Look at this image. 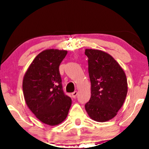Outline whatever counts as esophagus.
Listing matches in <instances>:
<instances>
[{
	"label": "esophagus",
	"mask_w": 149,
	"mask_h": 149,
	"mask_svg": "<svg viewBox=\"0 0 149 149\" xmlns=\"http://www.w3.org/2000/svg\"><path fill=\"white\" fill-rule=\"evenodd\" d=\"M77 95V91H74V92H73V93H72V96L73 98H75V97H76Z\"/></svg>",
	"instance_id": "1"
}]
</instances>
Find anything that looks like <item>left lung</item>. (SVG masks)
<instances>
[{
  "instance_id": "8db88e82",
  "label": "left lung",
  "mask_w": 149,
  "mask_h": 149,
  "mask_svg": "<svg viewBox=\"0 0 149 149\" xmlns=\"http://www.w3.org/2000/svg\"><path fill=\"white\" fill-rule=\"evenodd\" d=\"M91 96L85 105L93 120L103 122L112 119L125 101L127 78L119 64L102 50L85 49Z\"/></svg>"
}]
</instances>
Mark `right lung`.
I'll list each match as a JSON object with an SVG mask.
<instances>
[{"label": "right lung", "mask_w": 149, "mask_h": 149, "mask_svg": "<svg viewBox=\"0 0 149 149\" xmlns=\"http://www.w3.org/2000/svg\"><path fill=\"white\" fill-rule=\"evenodd\" d=\"M66 50L48 49L35 58L25 74L23 92L27 107L45 124L62 123L68 114L71 98L63 91L59 66Z\"/></svg>", "instance_id": "right-lung-1"}]
</instances>
